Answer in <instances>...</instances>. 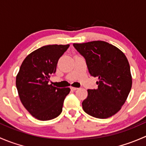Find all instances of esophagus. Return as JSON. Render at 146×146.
Instances as JSON below:
<instances>
[{"mask_svg": "<svg viewBox=\"0 0 146 146\" xmlns=\"http://www.w3.org/2000/svg\"><path fill=\"white\" fill-rule=\"evenodd\" d=\"M70 89L72 90H78V88H75V87H70Z\"/></svg>", "mask_w": 146, "mask_h": 146, "instance_id": "esophagus-1", "label": "esophagus"}]
</instances>
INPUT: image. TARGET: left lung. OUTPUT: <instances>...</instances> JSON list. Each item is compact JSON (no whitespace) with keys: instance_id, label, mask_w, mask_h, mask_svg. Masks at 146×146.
<instances>
[{"instance_id":"left-lung-1","label":"left lung","mask_w":146,"mask_h":146,"mask_svg":"<svg viewBox=\"0 0 146 146\" xmlns=\"http://www.w3.org/2000/svg\"><path fill=\"white\" fill-rule=\"evenodd\" d=\"M85 58L90 74L98 77V88L88 90L82 109L89 115L107 119L121 108L132 86L130 66L117 47L103 41L73 44Z\"/></svg>"}]
</instances>
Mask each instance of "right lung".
Instances as JSON below:
<instances>
[{"mask_svg":"<svg viewBox=\"0 0 146 146\" xmlns=\"http://www.w3.org/2000/svg\"><path fill=\"white\" fill-rule=\"evenodd\" d=\"M67 45L44 46L25 58L16 76V87L20 101L35 118L51 120L62 111L69 88H58L48 85L50 75L55 73L60 57Z\"/></svg>","mask_w":146,"mask_h":146,"instance_id":"right-lung-1","label":"right lung"}]
</instances>
